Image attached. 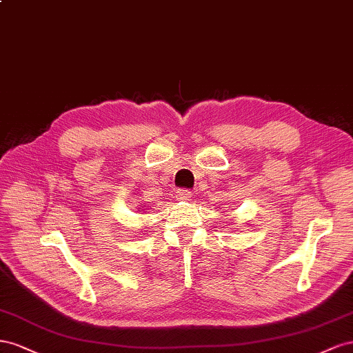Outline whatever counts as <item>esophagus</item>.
<instances>
[{
    "label": "esophagus",
    "instance_id": "1",
    "mask_svg": "<svg viewBox=\"0 0 353 353\" xmlns=\"http://www.w3.org/2000/svg\"><path fill=\"white\" fill-rule=\"evenodd\" d=\"M176 198L179 201H189L190 199V192L188 189H179L176 192Z\"/></svg>",
    "mask_w": 353,
    "mask_h": 353
}]
</instances>
